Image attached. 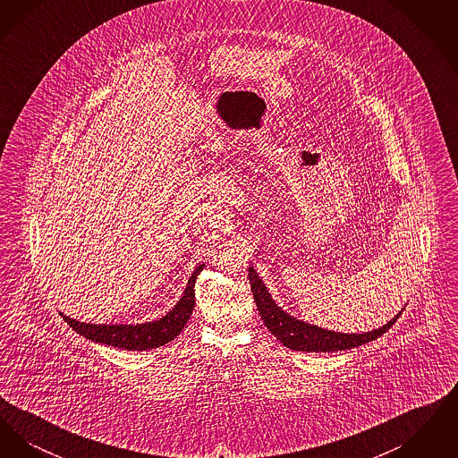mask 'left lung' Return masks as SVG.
Wrapping results in <instances>:
<instances>
[{
    "label": "left lung",
    "mask_w": 458,
    "mask_h": 458,
    "mask_svg": "<svg viewBox=\"0 0 458 458\" xmlns=\"http://www.w3.org/2000/svg\"><path fill=\"white\" fill-rule=\"evenodd\" d=\"M249 282L264 325L284 347L297 352H338L366 345L379 338L383 333H386L403 312L402 309L385 327L372 329L368 333H338L316 325H309L302 319H297L284 312V309L273 301L267 286L262 284L254 267H249Z\"/></svg>",
    "instance_id": "left-lung-1"
}]
</instances>
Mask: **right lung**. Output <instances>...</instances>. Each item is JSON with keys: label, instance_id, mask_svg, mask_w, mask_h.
<instances>
[{"label": "right lung", "instance_id": "obj_1", "mask_svg": "<svg viewBox=\"0 0 458 458\" xmlns=\"http://www.w3.org/2000/svg\"><path fill=\"white\" fill-rule=\"evenodd\" d=\"M202 267L204 264H199L194 269L192 276L189 278V284L183 290L182 299L174 304V309L156 321L142 325H90L72 319L64 312L60 314L72 329H75L79 335L96 344H105L123 350H151L163 347L180 335V331L185 327L192 316L196 305L194 286Z\"/></svg>", "mask_w": 458, "mask_h": 458}]
</instances>
